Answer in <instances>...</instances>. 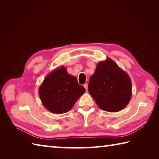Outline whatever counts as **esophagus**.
I'll use <instances>...</instances> for the list:
<instances>
[{
  "instance_id": "34e87169",
  "label": "esophagus",
  "mask_w": 159,
  "mask_h": 159,
  "mask_svg": "<svg viewBox=\"0 0 159 159\" xmlns=\"http://www.w3.org/2000/svg\"><path fill=\"white\" fill-rule=\"evenodd\" d=\"M83 87L85 88L86 90H88V84H87V83H85V84L83 85Z\"/></svg>"
}]
</instances>
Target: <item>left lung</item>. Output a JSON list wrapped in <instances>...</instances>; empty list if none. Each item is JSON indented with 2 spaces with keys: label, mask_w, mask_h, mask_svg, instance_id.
I'll list each match as a JSON object with an SVG mask.
<instances>
[{
  "label": "left lung",
  "mask_w": 159,
  "mask_h": 159,
  "mask_svg": "<svg viewBox=\"0 0 159 159\" xmlns=\"http://www.w3.org/2000/svg\"><path fill=\"white\" fill-rule=\"evenodd\" d=\"M88 91L101 109L118 112L124 109L132 97L130 76L111 59L100 61L88 83Z\"/></svg>",
  "instance_id": "8db88e82"
}]
</instances>
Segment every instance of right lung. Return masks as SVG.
I'll return each instance as SVG.
<instances>
[{"label": "right lung", "mask_w": 159, "mask_h": 159, "mask_svg": "<svg viewBox=\"0 0 159 159\" xmlns=\"http://www.w3.org/2000/svg\"><path fill=\"white\" fill-rule=\"evenodd\" d=\"M85 89L78 83L76 78L68 74L61 66L45 78L39 93L45 108L53 114H64L71 110Z\"/></svg>", "instance_id": "right-lung-1"}]
</instances>
